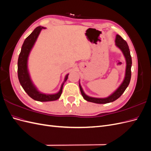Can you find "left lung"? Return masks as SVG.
<instances>
[{"mask_svg": "<svg viewBox=\"0 0 151 151\" xmlns=\"http://www.w3.org/2000/svg\"><path fill=\"white\" fill-rule=\"evenodd\" d=\"M116 45L119 48L124 55L127 62V67H126V73L125 79L123 81L121 86L118 88V89L115 93H113L111 96L106 98H91L86 95L83 92V90L82 89L81 86L79 84L81 93L82 94L84 99L86 101L92 102L97 104H106L108 103H111L115 101L118 98H119L122 94L124 93V91L127 89L128 86L129 85L130 79H131V67H132V57L130 55V50L129 45H128L126 41L123 40L120 35H117L116 37Z\"/></svg>", "mask_w": 151, "mask_h": 151, "instance_id": "obj_1", "label": "left lung"}]
</instances>
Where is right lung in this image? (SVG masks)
<instances>
[{
    "label": "right lung",
    "mask_w": 151,
    "mask_h": 151,
    "mask_svg": "<svg viewBox=\"0 0 151 151\" xmlns=\"http://www.w3.org/2000/svg\"><path fill=\"white\" fill-rule=\"evenodd\" d=\"M43 28V27L41 26L36 28L24 40L23 44H22L19 58H18L17 76L22 88L32 99L38 101H52L57 100L60 97L62 93L63 83L61 86L60 90L57 94H45L41 93L37 91L35 86L32 83L29 76L28 68H27V61H28V57L29 52L32 47H33L41 30ZM68 76V74L65 76L64 81H67Z\"/></svg>",
    "instance_id": "1"
}]
</instances>
